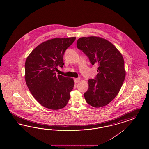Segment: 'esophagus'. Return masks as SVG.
<instances>
[{"instance_id": "obj_1", "label": "esophagus", "mask_w": 149, "mask_h": 149, "mask_svg": "<svg viewBox=\"0 0 149 149\" xmlns=\"http://www.w3.org/2000/svg\"><path fill=\"white\" fill-rule=\"evenodd\" d=\"M80 78L79 77H78V78H74V81L75 82V83H77L78 82H79L80 81Z\"/></svg>"}]
</instances>
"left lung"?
<instances>
[{
	"label": "left lung",
	"instance_id": "8db88e82",
	"mask_svg": "<svg viewBox=\"0 0 149 149\" xmlns=\"http://www.w3.org/2000/svg\"><path fill=\"white\" fill-rule=\"evenodd\" d=\"M77 44L92 65H98V74L88 80V88L84 93L86 102L95 108L107 105L116 97L125 80L122 54L113 44L99 37H82Z\"/></svg>",
	"mask_w": 149,
	"mask_h": 149
}]
</instances>
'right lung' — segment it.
<instances>
[{"mask_svg":"<svg viewBox=\"0 0 149 149\" xmlns=\"http://www.w3.org/2000/svg\"><path fill=\"white\" fill-rule=\"evenodd\" d=\"M76 37L54 38L33 50L25 63V80L34 98L46 108L58 110L68 103L74 82L72 78L55 72L63 67V56Z\"/></svg>","mask_w":149,"mask_h":149,"instance_id":"obj_1","label":"right lung"}]
</instances>
